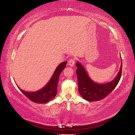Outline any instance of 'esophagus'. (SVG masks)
I'll return each mask as SVG.
<instances>
[{"label":"esophagus","instance_id":"34e87169","mask_svg":"<svg viewBox=\"0 0 135 135\" xmlns=\"http://www.w3.org/2000/svg\"><path fill=\"white\" fill-rule=\"evenodd\" d=\"M75 59L74 58H71L68 61V64L71 67H73L74 66H75Z\"/></svg>","mask_w":135,"mask_h":135}]
</instances>
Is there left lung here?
Here are the masks:
<instances>
[{
  "label": "left lung",
  "mask_w": 135,
  "mask_h": 135,
  "mask_svg": "<svg viewBox=\"0 0 135 135\" xmlns=\"http://www.w3.org/2000/svg\"><path fill=\"white\" fill-rule=\"evenodd\" d=\"M76 66L77 67L76 73L80 94L86 100L95 102L105 98L115 89L121 77L122 63H121L120 71L115 79L110 82L104 84H99L91 80L80 63L77 62Z\"/></svg>",
  "instance_id": "8db88e82"
}]
</instances>
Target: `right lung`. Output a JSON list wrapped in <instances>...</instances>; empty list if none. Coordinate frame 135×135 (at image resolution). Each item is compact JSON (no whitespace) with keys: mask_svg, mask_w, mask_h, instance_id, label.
Segmentation results:
<instances>
[{"mask_svg":"<svg viewBox=\"0 0 135 135\" xmlns=\"http://www.w3.org/2000/svg\"><path fill=\"white\" fill-rule=\"evenodd\" d=\"M67 64V61L60 63L56 68L53 75L47 84L36 92L29 93L19 89L26 97L30 100L38 104H44L49 102L50 100L54 98L57 93V85L58 83L59 77L60 73L62 72Z\"/></svg>","mask_w":135,"mask_h":135,"instance_id":"add662e5","label":"right lung"}]
</instances>
